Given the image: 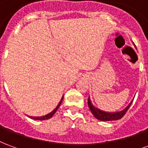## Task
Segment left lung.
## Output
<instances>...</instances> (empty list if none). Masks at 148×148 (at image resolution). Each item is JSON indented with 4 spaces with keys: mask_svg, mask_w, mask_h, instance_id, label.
<instances>
[{
    "mask_svg": "<svg viewBox=\"0 0 148 148\" xmlns=\"http://www.w3.org/2000/svg\"><path fill=\"white\" fill-rule=\"evenodd\" d=\"M133 101V100L131 101L128 106L124 109L123 110L119 112H106L101 110L98 108H97L95 106H93V105L91 103V101H90V97L88 98V106H89V108H90V111L93 113V115L95 116V117L99 120V121H117V120H120L121 118L123 117L124 116V114L126 113V112L128 110L129 107L132 105V103Z\"/></svg>",
    "mask_w": 148,
    "mask_h": 148,
    "instance_id": "1",
    "label": "left lung"
}]
</instances>
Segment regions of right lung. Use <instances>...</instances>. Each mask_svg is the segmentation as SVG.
<instances>
[{"mask_svg": "<svg viewBox=\"0 0 148 148\" xmlns=\"http://www.w3.org/2000/svg\"><path fill=\"white\" fill-rule=\"evenodd\" d=\"M62 100H63V96H62V97L61 101H60L59 103H58V106H56V108H55L53 111L51 112L50 113H48V114L45 115V116H28V117H30L31 119H34V120H37V121H44V120H48V119H50L51 117H52V116H53V115L55 113V112L58 110V107H59L60 105H61Z\"/></svg>", "mask_w": 148, "mask_h": 148, "instance_id": "add662e5", "label": "right lung"}]
</instances>
